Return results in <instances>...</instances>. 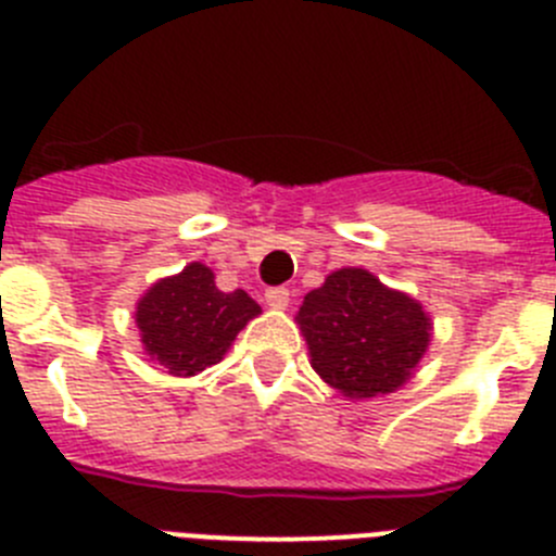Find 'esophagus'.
I'll return each mask as SVG.
<instances>
[{"mask_svg": "<svg viewBox=\"0 0 556 556\" xmlns=\"http://www.w3.org/2000/svg\"><path fill=\"white\" fill-rule=\"evenodd\" d=\"M264 301H267L269 308H287L289 306V289L273 287L264 292Z\"/></svg>", "mask_w": 556, "mask_h": 556, "instance_id": "esophagus-1", "label": "esophagus"}]
</instances>
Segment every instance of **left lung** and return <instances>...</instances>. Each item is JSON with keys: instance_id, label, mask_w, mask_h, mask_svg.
<instances>
[{"instance_id": "8db88e82", "label": "left lung", "mask_w": 556, "mask_h": 556, "mask_svg": "<svg viewBox=\"0 0 556 556\" xmlns=\"http://www.w3.org/2000/svg\"><path fill=\"white\" fill-rule=\"evenodd\" d=\"M298 326L312 367L345 397L404 387L431 342V317L362 267H342L303 298Z\"/></svg>"}]
</instances>
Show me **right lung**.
<instances>
[{"label": "right lung", "mask_w": 556, "mask_h": 556, "mask_svg": "<svg viewBox=\"0 0 556 556\" xmlns=\"http://www.w3.org/2000/svg\"><path fill=\"white\" fill-rule=\"evenodd\" d=\"M258 314L262 306L244 289L223 292L205 264L191 262L147 289L136 303V326L147 356L172 376H198L223 362L236 333Z\"/></svg>", "instance_id": "add662e5"}]
</instances>
